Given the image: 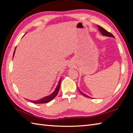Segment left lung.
<instances>
[{
    "label": "left lung",
    "mask_w": 133,
    "mask_h": 133,
    "mask_svg": "<svg viewBox=\"0 0 133 133\" xmlns=\"http://www.w3.org/2000/svg\"><path fill=\"white\" fill-rule=\"evenodd\" d=\"M97 26H98V27L99 30V31L101 32L103 36H108V37L114 38V35H113L111 34L110 33V32H108V31H106L105 29H104L103 27H101V26H98V25H97ZM78 90H79V92H80L81 93V94H82L83 95L85 96V97H87V98H90V97H89V96H87V95L83 94V92H82L80 91L79 89H78Z\"/></svg>",
    "instance_id": "obj_1"
}]
</instances>
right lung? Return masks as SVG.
<instances>
[{"mask_svg": "<svg viewBox=\"0 0 133 133\" xmlns=\"http://www.w3.org/2000/svg\"><path fill=\"white\" fill-rule=\"evenodd\" d=\"M16 49V48H15ZM15 49L14 50V54H13V56H14V54H15ZM61 80H62V78L60 80H59V82H58V84L56 86L55 90H54V91L51 94H50L48 96H46V97L42 98L40 99L37 100V101H31V100H29L31 102H32L34 103H38V104H40V103H48L50 102L51 101H52L56 95H57L58 91L59 90V88H60V85H61Z\"/></svg>", "mask_w": 133, "mask_h": 133, "instance_id": "right-lung-1", "label": "right lung"}]
</instances>
